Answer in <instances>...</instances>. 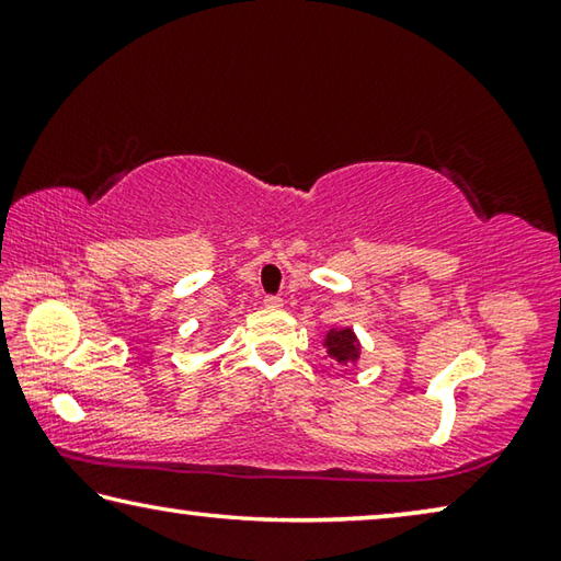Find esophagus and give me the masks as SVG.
<instances>
[{
    "label": "esophagus",
    "mask_w": 561,
    "mask_h": 561,
    "mask_svg": "<svg viewBox=\"0 0 561 561\" xmlns=\"http://www.w3.org/2000/svg\"><path fill=\"white\" fill-rule=\"evenodd\" d=\"M264 307L279 309L282 307V297H277V294H267V297H264Z\"/></svg>",
    "instance_id": "obj_1"
}]
</instances>
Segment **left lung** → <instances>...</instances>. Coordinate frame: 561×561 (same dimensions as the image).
Returning <instances> with one entry per match:
<instances>
[{
    "mask_svg": "<svg viewBox=\"0 0 561 561\" xmlns=\"http://www.w3.org/2000/svg\"><path fill=\"white\" fill-rule=\"evenodd\" d=\"M324 346L329 351V356L339 360V364H346V360H356L358 358V341L351 329H331L327 334Z\"/></svg>",
    "mask_w": 561,
    "mask_h": 561,
    "instance_id": "left-lung-1",
    "label": "left lung"
}]
</instances>
